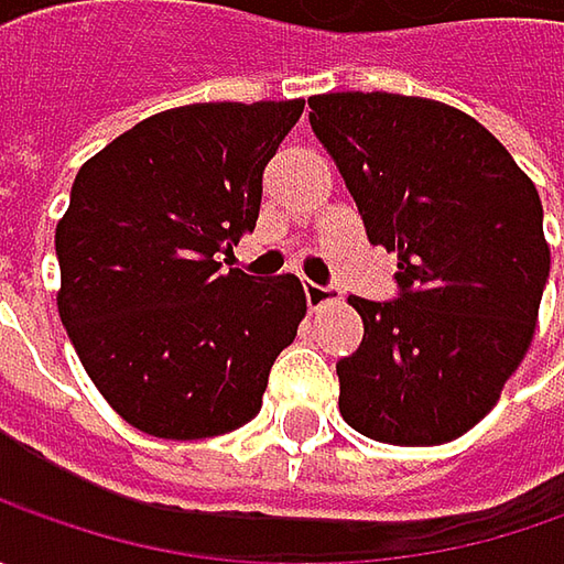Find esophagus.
Returning <instances> with one entry per match:
<instances>
[{
    "instance_id": "esophagus-1",
    "label": "esophagus",
    "mask_w": 564,
    "mask_h": 564,
    "mask_svg": "<svg viewBox=\"0 0 564 564\" xmlns=\"http://www.w3.org/2000/svg\"><path fill=\"white\" fill-rule=\"evenodd\" d=\"M307 304H311V311H319V307H329V304H336L341 301V292L333 289V285H316V282H307Z\"/></svg>"
}]
</instances>
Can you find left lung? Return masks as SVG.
Segmentation results:
<instances>
[{
  "label": "left lung",
  "mask_w": 564,
  "mask_h": 564,
  "mask_svg": "<svg viewBox=\"0 0 564 564\" xmlns=\"http://www.w3.org/2000/svg\"><path fill=\"white\" fill-rule=\"evenodd\" d=\"M307 102L370 245L399 253V301L348 297L364 341L336 364L338 411L377 443H452L496 408L531 348L550 275L540 194L480 121L440 99Z\"/></svg>",
  "instance_id": "obj_1"
}]
</instances>
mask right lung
<instances>
[{"instance_id":"add662e5","label":"right lung","mask_w":564,"mask_h":564,"mask_svg":"<svg viewBox=\"0 0 564 564\" xmlns=\"http://www.w3.org/2000/svg\"><path fill=\"white\" fill-rule=\"evenodd\" d=\"M301 112L304 99L165 109L77 172L55 226V304L99 395L141 433L245 426L297 336V275L223 272L216 257L257 226L263 169Z\"/></svg>"}]
</instances>
